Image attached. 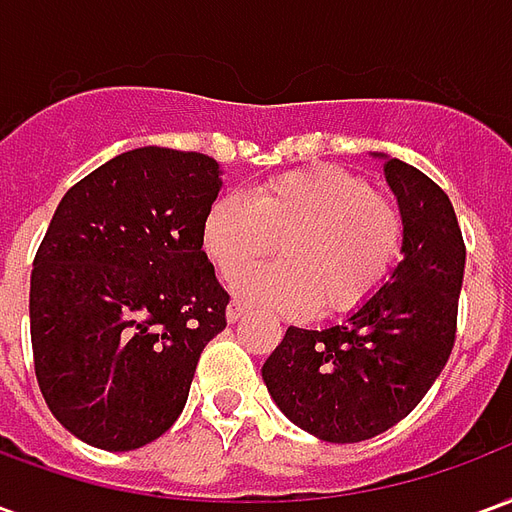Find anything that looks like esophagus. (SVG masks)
I'll use <instances>...</instances> for the list:
<instances>
[{
    "label": "esophagus",
    "mask_w": 512,
    "mask_h": 512,
    "mask_svg": "<svg viewBox=\"0 0 512 512\" xmlns=\"http://www.w3.org/2000/svg\"><path fill=\"white\" fill-rule=\"evenodd\" d=\"M244 315H246V307L241 304V301H230V304H227V321L230 323L241 321Z\"/></svg>",
    "instance_id": "esophagus-1"
}]
</instances>
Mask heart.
<instances>
[{
    "label": "heart",
    "instance_id": "b5f03b06",
    "mask_svg": "<svg viewBox=\"0 0 512 512\" xmlns=\"http://www.w3.org/2000/svg\"><path fill=\"white\" fill-rule=\"evenodd\" d=\"M282 241L285 263L255 268L233 285L249 307L310 318L351 312L376 296L403 249V216L343 167L296 169L224 194L202 216V249L224 279Z\"/></svg>",
    "mask_w": 512,
    "mask_h": 512
}]
</instances>
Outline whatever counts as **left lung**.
<instances>
[{"instance_id": "8db88e82", "label": "left lung", "mask_w": 512, "mask_h": 512, "mask_svg": "<svg viewBox=\"0 0 512 512\" xmlns=\"http://www.w3.org/2000/svg\"><path fill=\"white\" fill-rule=\"evenodd\" d=\"M403 216V260L373 299L326 329L290 326L263 365L279 411L332 444L373 439L408 417L450 359L466 246L450 197L384 153Z\"/></svg>"}]
</instances>
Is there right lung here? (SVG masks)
Returning <instances> with one entry per match:
<instances>
[{"label": "right lung", "instance_id": "right-lung-1", "mask_svg": "<svg viewBox=\"0 0 512 512\" xmlns=\"http://www.w3.org/2000/svg\"><path fill=\"white\" fill-rule=\"evenodd\" d=\"M219 161L136 147L62 197L32 263L29 332L51 414L98 450L172 428L230 296L202 249Z\"/></svg>", "mask_w": 512, "mask_h": 512}]
</instances>
